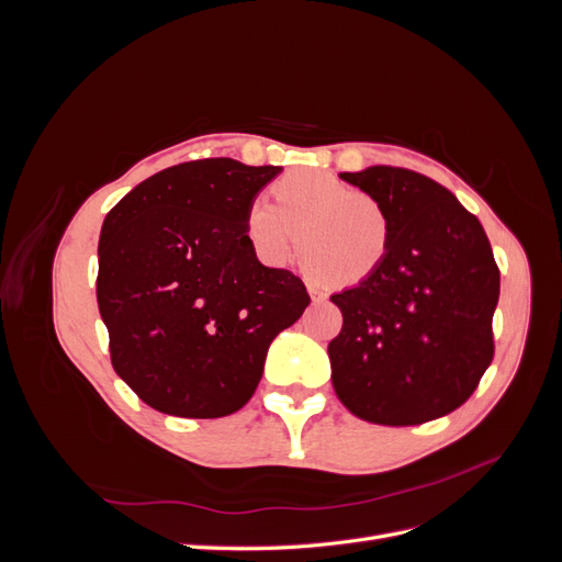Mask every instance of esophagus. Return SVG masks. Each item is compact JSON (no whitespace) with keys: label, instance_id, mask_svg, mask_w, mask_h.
Masks as SVG:
<instances>
[{"label":"esophagus","instance_id":"34e87169","mask_svg":"<svg viewBox=\"0 0 562 562\" xmlns=\"http://www.w3.org/2000/svg\"><path fill=\"white\" fill-rule=\"evenodd\" d=\"M307 291H310V295H312V300H314V302H321V300H326V297H328V295L323 293L321 288H318V285H314V283H310V285H307Z\"/></svg>","mask_w":562,"mask_h":562}]
</instances>
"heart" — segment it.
I'll return each instance as SVG.
<instances>
[{
    "instance_id": "b5f03b06",
    "label": "heart",
    "mask_w": 562,
    "mask_h": 562,
    "mask_svg": "<svg viewBox=\"0 0 562 562\" xmlns=\"http://www.w3.org/2000/svg\"><path fill=\"white\" fill-rule=\"evenodd\" d=\"M274 201L255 196L246 236L255 255L281 267L297 244L310 277L361 285L378 274L394 241V220L382 203L323 171H293L277 180Z\"/></svg>"
}]
</instances>
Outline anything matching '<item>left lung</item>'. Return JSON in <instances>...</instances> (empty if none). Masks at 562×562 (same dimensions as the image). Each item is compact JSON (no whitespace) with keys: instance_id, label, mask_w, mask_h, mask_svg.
Here are the masks:
<instances>
[{"instance_id":"1","label":"left lung","mask_w":562,"mask_h":562,"mask_svg":"<svg viewBox=\"0 0 562 562\" xmlns=\"http://www.w3.org/2000/svg\"><path fill=\"white\" fill-rule=\"evenodd\" d=\"M394 220L378 274L333 295L342 330L328 345L349 413L411 427L457 411L495 356L499 267L479 217L436 180L394 166L339 173Z\"/></svg>"}]
</instances>
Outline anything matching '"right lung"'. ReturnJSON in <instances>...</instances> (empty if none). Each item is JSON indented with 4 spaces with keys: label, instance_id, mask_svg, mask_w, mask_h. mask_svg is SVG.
<instances>
[{
    "label": "right lung",
    "instance_id": "1",
    "mask_svg": "<svg viewBox=\"0 0 562 562\" xmlns=\"http://www.w3.org/2000/svg\"><path fill=\"white\" fill-rule=\"evenodd\" d=\"M279 166L199 159L147 178L108 213L98 310L110 359L159 413L213 419L250 401L267 349L307 310L293 271L265 267L246 236L248 203Z\"/></svg>",
    "mask_w": 562,
    "mask_h": 562
}]
</instances>
